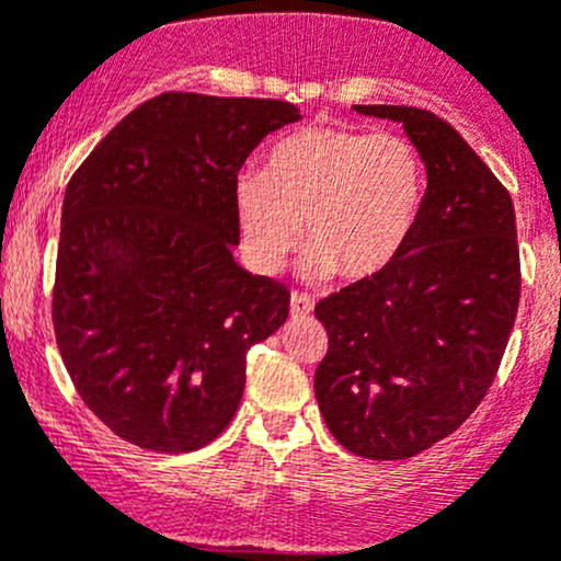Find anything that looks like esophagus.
Instances as JSON below:
<instances>
[{
    "label": "esophagus",
    "mask_w": 561,
    "mask_h": 561,
    "mask_svg": "<svg viewBox=\"0 0 561 561\" xmlns=\"http://www.w3.org/2000/svg\"><path fill=\"white\" fill-rule=\"evenodd\" d=\"M311 311H313V300L309 298V295L293 293V298H290V313H293V319H306V317H311Z\"/></svg>",
    "instance_id": "1"
}]
</instances>
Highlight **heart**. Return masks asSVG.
I'll return each mask as SVG.
<instances>
[{
    "instance_id": "1",
    "label": "heart",
    "mask_w": 561,
    "mask_h": 561,
    "mask_svg": "<svg viewBox=\"0 0 561 561\" xmlns=\"http://www.w3.org/2000/svg\"><path fill=\"white\" fill-rule=\"evenodd\" d=\"M426 162L402 135L346 125L304 127L268 151L266 172L233 181L244 257L274 274L309 244L304 271L324 282L370 279L402 255L421 218Z\"/></svg>"
}]
</instances>
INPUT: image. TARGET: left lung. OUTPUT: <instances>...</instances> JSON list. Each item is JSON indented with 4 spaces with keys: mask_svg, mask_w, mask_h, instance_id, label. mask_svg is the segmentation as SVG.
<instances>
[{
    "mask_svg": "<svg viewBox=\"0 0 561 561\" xmlns=\"http://www.w3.org/2000/svg\"><path fill=\"white\" fill-rule=\"evenodd\" d=\"M354 108L399 122L428 183L402 255L313 309L330 337L313 391L348 453L404 460L450 436L495 378L519 306L516 218L508 191L445 119Z\"/></svg>",
    "mask_w": 561,
    "mask_h": 561,
    "instance_id": "8db88e82",
    "label": "left lung"
}]
</instances>
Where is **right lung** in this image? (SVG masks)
I'll return each instance as SVG.
<instances>
[{"label": "right lung", "mask_w": 561, "mask_h": 561, "mask_svg": "<svg viewBox=\"0 0 561 561\" xmlns=\"http://www.w3.org/2000/svg\"><path fill=\"white\" fill-rule=\"evenodd\" d=\"M298 119L285 101L162 92L66 186L55 341L82 402L130 445L213 442L242 402L248 351L287 322L290 290L233 261V181Z\"/></svg>", "instance_id": "1"}]
</instances>
